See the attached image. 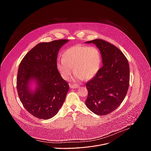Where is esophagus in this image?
Returning a JSON list of instances; mask_svg holds the SVG:
<instances>
[{
	"mask_svg": "<svg viewBox=\"0 0 151 151\" xmlns=\"http://www.w3.org/2000/svg\"><path fill=\"white\" fill-rule=\"evenodd\" d=\"M70 87L71 88H77L79 87V85H76V84H73V83H70Z\"/></svg>",
	"mask_w": 151,
	"mask_h": 151,
	"instance_id": "1",
	"label": "esophagus"
}]
</instances>
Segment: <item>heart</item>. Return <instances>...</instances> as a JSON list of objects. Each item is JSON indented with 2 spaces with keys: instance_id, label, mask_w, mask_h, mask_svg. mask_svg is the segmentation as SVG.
Returning <instances> with one entry per match:
<instances>
[{
  "instance_id": "obj_1",
  "label": "heart",
  "mask_w": 151,
  "mask_h": 151,
  "mask_svg": "<svg viewBox=\"0 0 151 151\" xmlns=\"http://www.w3.org/2000/svg\"><path fill=\"white\" fill-rule=\"evenodd\" d=\"M101 61V54L97 47L76 45L64 51L62 60L57 61L56 66L61 77L66 81L70 79L73 70V81L83 78L90 80L97 73Z\"/></svg>"
}]
</instances>
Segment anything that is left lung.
I'll list each match as a JSON object with an SVG mask.
<instances>
[{
	"label": "left lung",
	"mask_w": 151,
	"mask_h": 151,
	"mask_svg": "<svg viewBox=\"0 0 151 151\" xmlns=\"http://www.w3.org/2000/svg\"><path fill=\"white\" fill-rule=\"evenodd\" d=\"M87 43L99 48L103 65L86 83L85 104L95 114L104 116L116 110L124 100L129 87L130 68L121 51L109 42L96 39Z\"/></svg>",
	"instance_id": "8db88e82"
}]
</instances>
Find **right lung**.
I'll return each instance as SVG.
<instances>
[{"mask_svg":"<svg viewBox=\"0 0 151 151\" xmlns=\"http://www.w3.org/2000/svg\"><path fill=\"white\" fill-rule=\"evenodd\" d=\"M68 41L59 39L42 42L33 48L21 60L17 77V89L21 102L33 116L48 119L54 116L65 100L68 83L57 68L60 48ZM37 81L34 93L28 86L30 80Z\"/></svg>","mask_w":151,"mask_h":151,"instance_id":"add662e5","label":"right lung"}]
</instances>
